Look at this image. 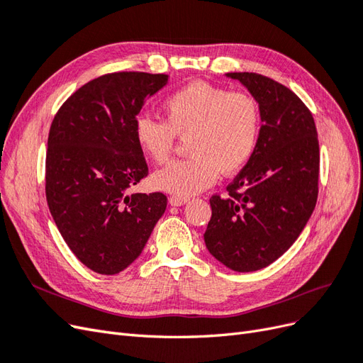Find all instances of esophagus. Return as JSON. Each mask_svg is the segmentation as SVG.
I'll return each instance as SVG.
<instances>
[{
    "label": "esophagus",
    "instance_id": "1",
    "mask_svg": "<svg viewBox=\"0 0 363 363\" xmlns=\"http://www.w3.org/2000/svg\"><path fill=\"white\" fill-rule=\"evenodd\" d=\"M188 201H189L188 196H177V195L169 196V204H171V206H175V207L183 206V204H186Z\"/></svg>",
    "mask_w": 363,
    "mask_h": 363
}]
</instances>
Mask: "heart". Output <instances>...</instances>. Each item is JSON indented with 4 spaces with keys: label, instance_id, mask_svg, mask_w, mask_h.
I'll use <instances>...</instances> for the list:
<instances>
[{
    "label": "heart",
    "instance_id": "b5f03b06",
    "mask_svg": "<svg viewBox=\"0 0 363 363\" xmlns=\"http://www.w3.org/2000/svg\"><path fill=\"white\" fill-rule=\"evenodd\" d=\"M164 121L140 116L135 138L152 162L171 157L175 136L186 138L189 157L172 162L152 174V184L163 192L191 196L224 175L242 169L255 155L260 131L257 101L247 92L194 82L163 101Z\"/></svg>",
    "mask_w": 363,
    "mask_h": 363
}]
</instances>
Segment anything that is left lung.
Instances as JSON below:
<instances>
[{
  "label": "left lung",
  "mask_w": 363,
  "mask_h": 363,
  "mask_svg": "<svg viewBox=\"0 0 363 363\" xmlns=\"http://www.w3.org/2000/svg\"><path fill=\"white\" fill-rule=\"evenodd\" d=\"M259 104L255 155L228 196L211 199L204 242L211 255L238 272L265 268L295 242L318 199L320 145L309 108L286 86L255 72H228Z\"/></svg>",
  "instance_id": "left-lung-1"
}]
</instances>
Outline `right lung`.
<instances>
[{"label": "right lung", "instance_id": "1", "mask_svg": "<svg viewBox=\"0 0 363 363\" xmlns=\"http://www.w3.org/2000/svg\"><path fill=\"white\" fill-rule=\"evenodd\" d=\"M168 82L167 74H106L74 92L52 119L50 212L77 259L98 274L113 276L131 265L167 208L162 192L127 191L148 174L136 116Z\"/></svg>", "mask_w": 363, "mask_h": 363}]
</instances>
